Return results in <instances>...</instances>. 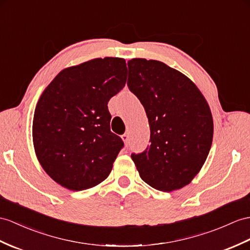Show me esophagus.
Segmentation results:
<instances>
[{
	"instance_id": "obj_1",
	"label": "esophagus",
	"mask_w": 250,
	"mask_h": 250,
	"mask_svg": "<svg viewBox=\"0 0 250 250\" xmlns=\"http://www.w3.org/2000/svg\"><path fill=\"white\" fill-rule=\"evenodd\" d=\"M121 138H122V140H123V141H124L125 145H128V142H129V135H128V133L125 132L124 135L121 136Z\"/></svg>"
}]
</instances>
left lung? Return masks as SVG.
Listing matches in <instances>:
<instances>
[{
  "label": "left lung",
  "instance_id": "1",
  "mask_svg": "<svg viewBox=\"0 0 250 250\" xmlns=\"http://www.w3.org/2000/svg\"><path fill=\"white\" fill-rule=\"evenodd\" d=\"M127 86L143 105L150 145L131 154L140 177L171 192L192 181L209 155L213 139L210 107L191 79L157 60H128Z\"/></svg>",
  "mask_w": 250,
  "mask_h": 250
}]
</instances>
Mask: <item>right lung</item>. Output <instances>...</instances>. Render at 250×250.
<instances>
[{
  "label": "right lung",
  "mask_w": 250,
  "mask_h": 250,
  "mask_svg": "<svg viewBox=\"0 0 250 250\" xmlns=\"http://www.w3.org/2000/svg\"><path fill=\"white\" fill-rule=\"evenodd\" d=\"M125 59L95 58L62 70L35 109L36 155L50 177L82 191L105 180L124 142L110 130L108 102L124 88Z\"/></svg>",
  "instance_id": "obj_1"
}]
</instances>
